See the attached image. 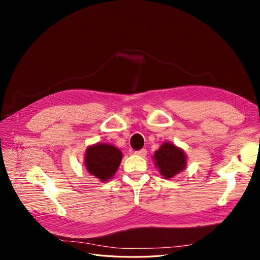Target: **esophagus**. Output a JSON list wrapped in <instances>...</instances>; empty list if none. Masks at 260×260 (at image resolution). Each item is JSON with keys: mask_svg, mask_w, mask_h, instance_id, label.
<instances>
[{"mask_svg": "<svg viewBox=\"0 0 260 260\" xmlns=\"http://www.w3.org/2000/svg\"><path fill=\"white\" fill-rule=\"evenodd\" d=\"M135 154L139 155V156H145L147 154V150L146 149H141L139 151H135Z\"/></svg>", "mask_w": 260, "mask_h": 260, "instance_id": "esophagus-1", "label": "esophagus"}]
</instances>
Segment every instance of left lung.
<instances>
[{"mask_svg":"<svg viewBox=\"0 0 260 260\" xmlns=\"http://www.w3.org/2000/svg\"><path fill=\"white\" fill-rule=\"evenodd\" d=\"M155 167L166 179H171L186 168L187 159L185 152L173 143H164L153 156Z\"/></svg>","mask_w":260,"mask_h":260,"instance_id":"left-lung-1","label":"left lung"}]
</instances>
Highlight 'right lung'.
Masks as SVG:
<instances>
[{
    "label": "right lung",
    "instance_id": "add662e5",
    "mask_svg": "<svg viewBox=\"0 0 260 260\" xmlns=\"http://www.w3.org/2000/svg\"><path fill=\"white\" fill-rule=\"evenodd\" d=\"M122 159V152L110 144L89 146L84 156V166L88 173L101 181L112 178Z\"/></svg>",
    "mask_w": 260,
    "mask_h": 260
}]
</instances>
